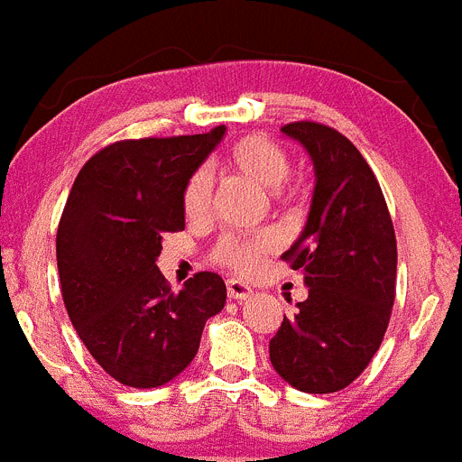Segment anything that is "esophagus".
I'll list each match as a JSON object with an SVG mask.
<instances>
[{"label": "esophagus", "instance_id": "obj_1", "mask_svg": "<svg viewBox=\"0 0 462 462\" xmlns=\"http://www.w3.org/2000/svg\"><path fill=\"white\" fill-rule=\"evenodd\" d=\"M227 296L235 300H245L248 296H253V290L241 280H227Z\"/></svg>", "mask_w": 462, "mask_h": 462}]
</instances>
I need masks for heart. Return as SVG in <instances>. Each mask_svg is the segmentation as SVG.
I'll return each mask as SVG.
<instances>
[{"label":"heart","instance_id":"b5f03b06","mask_svg":"<svg viewBox=\"0 0 462 462\" xmlns=\"http://www.w3.org/2000/svg\"><path fill=\"white\" fill-rule=\"evenodd\" d=\"M223 166L245 180L271 193L278 205L296 200V193L284 187L291 172V159L282 145L275 141L253 134L245 139L236 141L227 150ZM182 211L184 217L193 223H202L211 214V178L207 171L191 172L182 189ZM280 245L278 232L266 230L260 235H226L211 248V262L236 271V273H253L262 264L269 253H273Z\"/></svg>","mask_w":462,"mask_h":462}]
</instances>
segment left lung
<instances>
[{"label": "left lung", "mask_w": 462, "mask_h": 462, "mask_svg": "<svg viewBox=\"0 0 462 462\" xmlns=\"http://www.w3.org/2000/svg\"><path fill=\"white\" fill-rule=\"evenodd\" d=\"M303 143L317 187L308 226L282 253L303 269L308 299L296 303L269 342L271 365L291 387L328 394L351 385L372 362L396 294V236L367 159L328 125L280 127Z\"/></svg>", "instance_id": "left-lung-1"}]
</instances>
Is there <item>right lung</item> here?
<instances>
[{
    "instance_id": "right-lung-1",
    "label": "right lung",
    "mask_w": 462,
    "mask_h": 462,
    "mask_svg": "<svg viewBox=\"0 0 462 462\" xmlns=\"http://www.w3.org/2000/svg\"><path fill=\"white\" fill-rule=\"evenodd\" d=\"M125 139L81 166L56 230L68 317L95 362L127 387H159L187 369L205 321L226 305L221 275L172 291L157 269L162 236L184 230L182 189L223 139Z\"/></svg>"
}]
</instances>
